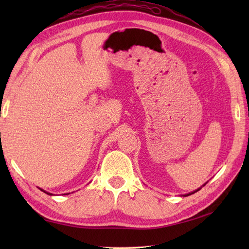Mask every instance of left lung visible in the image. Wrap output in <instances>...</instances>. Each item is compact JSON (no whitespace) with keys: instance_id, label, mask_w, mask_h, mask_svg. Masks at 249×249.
Wrapping results in <instances>:
<instances>
[{"instance_id":"8db88e82","label":"left lung","mask_w":249,"mask_h":249,"mask_svg":"<svg viewBox=\"0 0 249 249\" xmlns=\"http://www.w3.org/2000/svg\"><path fill=\"white\" fill-rule=\"evenodd\" d=\"M199 189H200V188H199ZM199 189H197V190H195V192H194V193H197ZM194 193H192V194H194ZM192 194H188V195H186V196H189V195H192Z\"/></svg>"}]
</instances>
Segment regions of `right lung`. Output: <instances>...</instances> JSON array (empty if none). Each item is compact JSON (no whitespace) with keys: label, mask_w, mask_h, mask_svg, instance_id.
<instances>
[{"label":"right lung","mask_w":249,"mask_h":249,"mask_svg":"<svg viewBox=\"0 0 249 249\" xmlns=\"http://www.w3.org/2000/svg\"><path fill=\"white\" fill-rule=\"evenodd\" d=\"M43 192H44V190H43ZM46 193V192H45ZM47 194H48V195H51V194H49V193H47Z\"/></svg>","instance_id":"obj_1"}]
</instances>
